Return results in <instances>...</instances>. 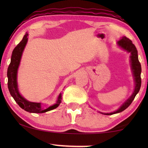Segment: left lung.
I'll use <instances>...</instances> for the list:
<instances>
[{
    "label": "left lung",
    "mask_w": 148,
    "mask_h": 148,
    "mask_svg": "<svg viewBox=\"0 0 148 148\" xmlns=\"http://www.w3.org/2000/svg\"><path fill=\"white\" fill-rule=\"evenodd\" d=\"M117 45L121 48L125 50L127 52H130V62H131V67L132 71L133 78H134L135 82V88L133 94L123 104L120 106V108L117 109L116 110L110 113H103L100 112L105 115H112L116 113H119L123 112L127 108H128L133 100H134L135 97L139 92L141 88V64L138 59V54H137V50L135 46L132 43V41L127 38V37H123L120 40L117 42Z\"/></svg>",
    "instance_id": "1"
}]
</instances>
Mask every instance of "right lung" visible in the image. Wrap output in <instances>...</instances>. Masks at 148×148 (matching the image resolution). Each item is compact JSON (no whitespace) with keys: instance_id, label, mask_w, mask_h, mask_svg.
Segmentation results:
<instances>
[{"instance_id":"obj_1","label":"right lung","mask_w":148,"mask_h":148,"mask_svg":"<svg viewBox=\"0 0 148 148\" xmlns=\"http://www.w3.org/2000/svg\"><path fill=\"white\" fill-rule=\"evenodd\" d=\"M27 36L28 34L26 33L25 35L23 36V40L17 44V46L14 48L12 52L11 63L7 69L8 88H9L11 96L14 98L18 105L23 110L32 113H44L55 109L59 106L62 100V94L60 93V94L58 95L55 104L46 109L42 108V104L40 102H29L20 94L17 84V70L19 66L24 48L27 44L28 40Z\"/></svg>"}]
</instances>
